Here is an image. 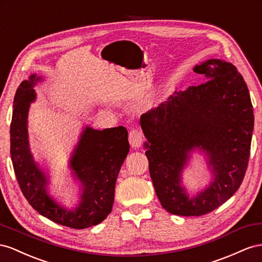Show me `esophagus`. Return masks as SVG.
Listing matches in <instances>:
<instances>
[{
    "label": "esophagus",
    "mask_w": 262,
    "mask_h": 262,
    "mask_svg": "<svg viewBox=\"0 0 262 262\" xmlns=\"http://www.w3.org/2000/svg\"><path fill=\"white\" fill-rule=\"evenodd\" d=\"M129 144L133 148H139L141 145H143L144 141V136L143 133H141L139 129L134 128L129 132V136H128Z\"/></svg>",
    "instance_id": "1"
}]
</instances>
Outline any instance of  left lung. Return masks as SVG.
<instances>
[{"label": "left lung", "instance_id": "1", "mask_svg": "<svg viewBox=\"0 0 262 262\" xmlns=\"http://www.w3.org/2000/svg\"><path fill=\"white\" fill-rule=\"evenodd\" d=\"M193 70L205 82L174 92L140 117L157 196L164 210L180 216L207 214L234 195L248 167L253 130L249 90L236 67L210 59ZM194 147L208 155L213 181L190 198L181 173Z\"/></svg>", "mask_w": 262, "mask_h": 262}]
</instances>
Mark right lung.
I'll list each match as a JSON object with an SVG mask.
<instances>
[{
	"instance_id": "right-lung-1",
	"label": "right lung",
	"mask_w": 262,
	"mask_h": 262,
	"mask_svg": "<svg viewBox=\"0 0 262 262\" xmlns=\"http://www.w3.org/2000/svg\"><path fill=\"white\" fill-rule=\"evenodd\" d=\"M40 80L32 74L21 82L14 98L11 158L18 185L28 203L50 221L74 229L98 225L113 207L116 179L129 151L127 129L123 126L103 130L85 127L70 159V168L82 185L81 201L74 208L58 204L47 193L48 179L28 145V110L36 99L33 86Z\"/></svg>"
}]
</instances>
